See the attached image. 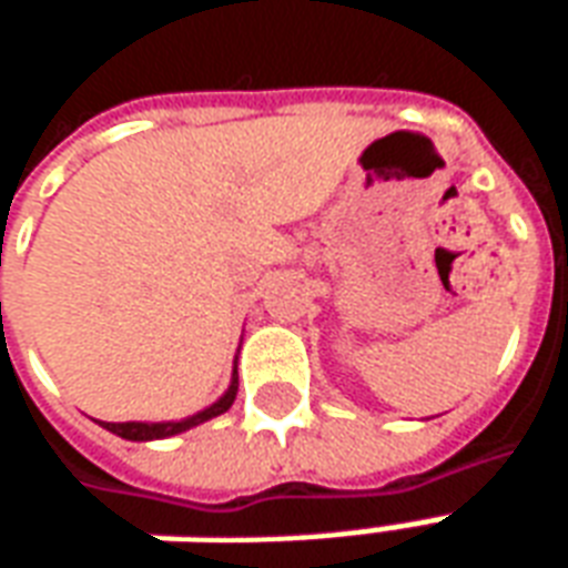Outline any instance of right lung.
Listing matches in <instances>:
<instances>
[{
    "label": "right lung",
    "instance_id": "add662e5",
    "mask_svg": "<svg viewBox=\"0 0 568 568\" xmlns=\"http://www.w3.org/2000/svg\"><path fill=\"white\" fill-rule=\"evenodd\" d=\"M236 389H240V377H236V362H234V374H231V386L224 389V395L219 402H212L210 407H203L197 414H191L185 419H166V423H100L103 428H109L112 435L124 440H161V438H173V435H182L187 428L200 426L212 417H222L227 407L234 405Z\"/></svg>",
    "mask_w": 568,
    "mask_h": 568
}]
</instances>
